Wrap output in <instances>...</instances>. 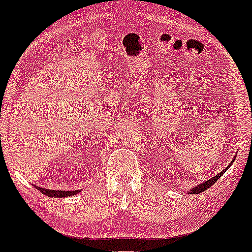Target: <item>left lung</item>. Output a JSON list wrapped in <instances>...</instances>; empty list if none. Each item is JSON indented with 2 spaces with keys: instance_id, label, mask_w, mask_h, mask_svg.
Returning a JSON list of instances; mask_svg holds the SVG:
<instances>
[{
  "instance_id": "obj_1",
  "label": "left lung",
  "mask_w": 252,
  "mask_h": 252,
  "mask_svg": "<svg viewBox=\"0 0 252 252\" xmlns=\"http://www.w3.org/2000/svg\"><path fill=\"white\" fill-rule=\"evenodd\" d=\"M234 158H235V157H234ZM234 158H233V160L230 161V164L228 165V166H227L226 168H223V170H222L221 172H220V173L215 175V177H212L211 179H209V180H206V181H204V182H202V184L197 185V186H196V187H194V188L188 189V194H199V192L205 191L206 189H209L213 184H215V182H216L217 180H218V179H219L220 177H221V175H222L223 173H225V172L227 171V168L230 167V165H232L233 161H234Z\"/></svg>"
}]
</instances>
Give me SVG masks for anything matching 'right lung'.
<instances>
[{
    "instance_id": "right-lung-1",
    "label": "right lung",
    "mask_w": 252,
    "mask_h": 252,
    "mask_svg": "<svg viewBox=\"0 0 252 252\" xmlns=\"http://www.w3.org/2000/svg\"><path fill=\"white\" fill-rule=\"evenodd\" d=\"M35 188L37 190H40V192H42L43 195L48 196V197H70V196L77 195L79 194L80 190H53V189H46L42 187H39V186H35Z\"/></svg>"
}]
</instances>
